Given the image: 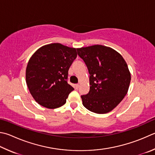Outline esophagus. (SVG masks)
I'll return each mask as SVG.
<instances>
[{"label":"esophagus","instance_id":"1","mask_svg":"<svg viewBox=\"0 0 155 155\" xmlns=\"http://www.w3.org/2000/svg\"><path fill=\"white\" fill-rule=\"evenodd\" d=\"M78 87H79V85H78V84H76V85H74V88L76 89H78Z\"/></svg>","mask_w":155,"mask_h":155}]
</instances>
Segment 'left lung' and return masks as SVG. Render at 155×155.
<instances>
[{
  "label": "left lung",
  "mask_w": 155,
  "mask_h": 155,
  "mask_svg": "<svg viewBox=\"0 0 155 155\" xmlns=\"http://www.w3.org/2000/svg\"><path fill=\"white\" fill-rule=\"evenodd\" d=\"M89 73L90 89L81 95L83 106L106 114L121 102L128 91L131 73L122 55L109 47L95 45L77 49Z\"/></svg>",
  "instance_id": "8db88e82"
}]
</instances>
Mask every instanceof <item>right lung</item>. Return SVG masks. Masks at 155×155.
I'll list each match as a JSON object with an SVG mask.
<instances>
[{"mask_svg":"<svg viewBox=\"0 0 155 155\" xmlns=\"http://www.w3.org/2000/svg\"><path fill=\"white\" fill-rule=\"evenodd\" d=\"M77 57V49L60 43L41 47L31 56L26 70L30 94L38 104L54 109L65 104L74 88L68 84V70Z\"/></svg>","mask_w":155,"mask_h":155,"instance_id":"1","label":"right lung"}]
</instances>
